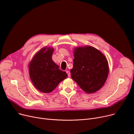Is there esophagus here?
Segmentation results:
<instances>
[{"label": "esophagus", "mask_w": 134, "mask_h": 134, "mask_svg": "<svg viewBox=\"0 0 134 134\" xmlns=\"http://www.w3.org/2000/svg\"><path fill=\"white\" fill-rule=\"evenodd\" d=\"M66 73H67V74H68V77H70V76H71V73H70V72H69V71H66Z\"/></svg>", "instance_id": "obj_1"}]
</instances>
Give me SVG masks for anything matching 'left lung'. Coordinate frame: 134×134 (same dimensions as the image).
Wrapping results in <instances>:
<instances>
[{
  "label": "left lung",
  "mask_w": 134,
  "mask_h": 134,
  "mask_svg": "<svg viewBox=\"0 0 134 134\" xmlns=\"http://www.w3.org/2000/svg\"><path fill=\"white\" fill-rule=\"evenodd\" d=\"M71 77L87 93L99 90L108 78L109 68L107 59L93 47L86 46L74 49Z\"/></svg>",
  "instance_id": "left-lung-1"
}]
</instances>
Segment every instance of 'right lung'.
<instances>
[{"mask_svg":"<svg viewBox=\"0 0 134 134\" xmlns=\"http://www.w3.org/2000/svg\"><path fill=\"white\" fill-rule=\"evenodd\" d=\"M54 49L44 47L35 54L29 64V73L34 86L41 92L49 93L67 78L52 60Z\"/></svg>","mask_w":134,"mask_h":134,"instance_id":"add662e5","label":"right lung"}]
</instances>
